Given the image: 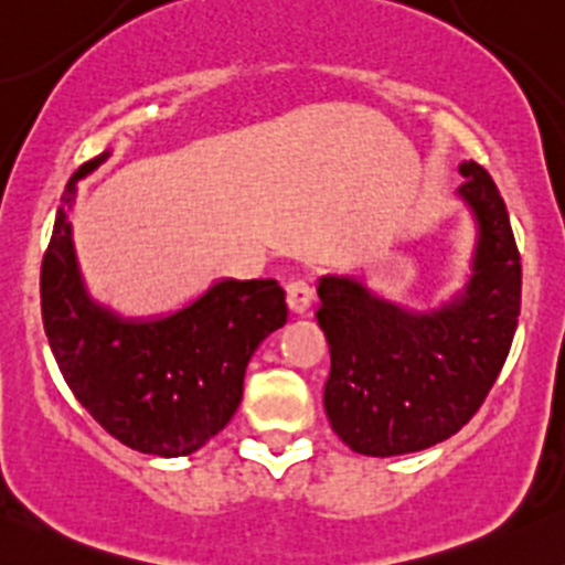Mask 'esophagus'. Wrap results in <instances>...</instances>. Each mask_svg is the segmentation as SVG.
<instances>
[{"label": "esophagus", "instance_id": "34e87169", "mask_svg": "<svg viewBox=\"0 0 565 565\" xmlns=\"http://www.w3.org/2000/svg\"><path fill=\"white\" fill-rule=\"evenodd\" d=\"M285 294H288L290 312H296V315L307 312L315 301V288L307 280H290L288 288H285Z\"/></svg>", "mask_w": 565, "mask_h": 565}]
</instances>
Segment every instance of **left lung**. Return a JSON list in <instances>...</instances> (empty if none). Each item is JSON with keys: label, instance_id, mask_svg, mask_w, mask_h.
Instances as JSON below:
<instances>
[{"label": "left lung", "instance_id": "8db88e82", "mask_svg": "<svg viewBox=\"0 0 565 565\" xmlns=\"http://www.w3.org/2000/svg\"><path fill=\"white\" fill-rule=\"evenodd\" d=\"M459 198L478 224L465 290L411 312L354 277H322L317 322L331 347L326 414L365 456H401L448 440L478 414L502 371L521 315V253L497 183L461 162Z\"/></svg>", "mask_w": 565, "mask_h": 565}]
</instances>
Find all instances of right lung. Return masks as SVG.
<instances>
[{
  "label": "right lung",
  "mask_w": 565,
  "mask_h": 565,
  "mask_svg": "<svg viewBox=\"0 0 565 565\" xmlns=\"http://www.w3.org/2000/svg\"><path fill=\"white\" fill-rule=\"evenodd\" d=\"M85 162L63 192L42 258V322L68 390L100 427L132 451L186 456L230 424L243 401L253 352L285 326L275 280H221L168 317L125 320L87 296L72 239L77 181L106 162Z\"/></svg>",
  "instance_id": "right-lung-1"
}]
</instances>
